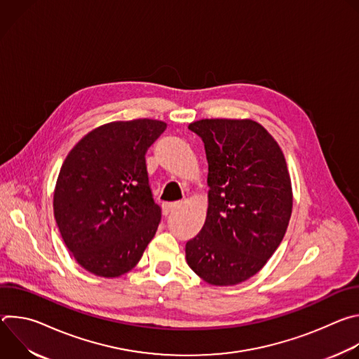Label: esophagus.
I'll return each instance as SVG.
<instances>
[{"instance_id":"34e87169","label":"esophagus","mask_w":359,"mask_h":359,"mask_svg":"<svg viewBox=\"0 0 359 359\" xmlns=\"http://www.w3.org/2000/svg\"><path fill=\"white\" fill-rule=\"evenodd\" d=\"M179 206H180V203H179V201H173V203H163V204H162L163 215H165V216L170 215V213H172V212H175Z\"/></svg>"}]
</instances>
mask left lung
<instances>
[{
  "label": "left lung",
  "mask_w": 359,
  "mask_h": 359,
  "mask_svg": "<svg viewBox=\"0 0 359 359\" xmlns=\"http://www.w3.org/2000/svg\"><path fill=\"white\" fill-rule=\"evenodd\" d=\"M209 163V208L201 231L186 243L189 267L213 285H236L259 273L285 234L292 190L274 137L250 119L189 125Z\"/></svg>",
  "instance_id": "8db88e82"
}]
</instances>
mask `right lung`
Wrapping results in <instances>:
<instances>
[{"label": "right lung", "instance_id": "add662e5", "mask_svg": "<svg viewBox=\"0 0 359 359\" xmlns=\"http://www.w3.org/2000/svg\"><path fill=\"white\" fill-rule=\"evenodd\" d=\"M166 129L153 119L112 122L83 136L61 168L54 216L78 264L114 278L132 270L162 219L144 155Z\"/></svg>", "mask_w": 359, "mask_h": 359}]
</instances>
